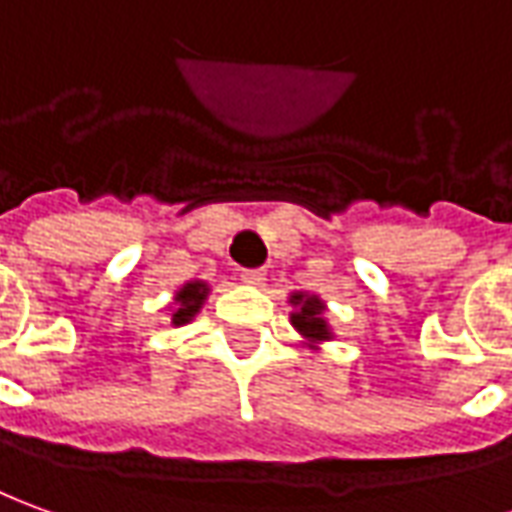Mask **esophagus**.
I'll return each mask as SVG.
<instances>
[{"instance_id":"1","label":"esophagus","mask_w":512,"mask_h":512,"mask_svg":"<svg viewBox=\"0 0 512 512\" xmlns=\"http://www.w3.org/2000/svg\"><path fill=\"white\" fill-rule=\"evenodd\" d=\"M239 276H242V281H245V284H253V287H262L264 276H267V273H264V267H253V270H242Z\"/></svg>"}]
</instances>
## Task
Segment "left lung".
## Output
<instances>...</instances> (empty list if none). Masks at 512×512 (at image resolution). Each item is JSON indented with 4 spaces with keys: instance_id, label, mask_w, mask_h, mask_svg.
I'll use <instances>...</instances> for the list:
<instances>
[{
    "instance_id": "1",
    "label": "left lung",
    "mask_w": 512,
    "mask_h": 512,
    "mask_svg": "<svg viewBox=\"0 0 512 512\" xmlns=\"http://www.w3.org/2000/svg\"><path fill=\"white\" fill-rule=\"evenodd\" d=\"M290 303L295 306V312L290 315L292 326L298 329V334H303V340L315 348L317 343L323 340H331V329L326 323V306L317 295H306V292H292Z\"/></svg>"
}]
</instances>
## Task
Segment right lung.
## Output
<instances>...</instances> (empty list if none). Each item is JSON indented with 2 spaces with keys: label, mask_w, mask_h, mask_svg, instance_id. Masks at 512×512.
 I'll return each mask as SVG.
<instances>
[{
  "label": "right lung",
  "mask_w": 512,
  "mask_h": 512,
  "mask_svg": "<svg viewBox=\"0 0 512 512\" xmlns=\"http://www.w3.org/2000/svg\"><path fill=\"white\" fill-rule=\"evenodd\" d=\"M209 298V284L206 281H189L175 292V309H172V326H183L200 312L203 301Z\"/></svg>",
  "instance_id": "add662e5"
}]
</instances>
